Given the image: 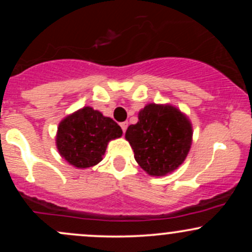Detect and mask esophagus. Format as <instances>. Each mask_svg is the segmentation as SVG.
I'll use <instances>...</instances> for the list:
<instances>
[{"label": "esophagus", "mask_w": 252, "mask_h": 252, "mask_svg": "<svg viewBox=\"0 0 252 252\" xmlns=\"http://www.w3.org/2000/svg\"><path fill=\"white\" fill-rule=\"evenodd\" d=\"M121 128H122L123 132H126V128H128V122H122V123H121Z\"/></svg>", "instance_id": "34e87169"}]
</instances>
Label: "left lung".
Wrapping results in <instances>:
<instances>
[{"mask_svg":"<svg viewBox=\"0 0 252 252\" xmlns=\"http://www.w3.org/2000/svg\"><path fill=\"white\" fill-rule=\"evenodd\" d=\"M126 140L147 174L164 176L186 160L193 140L192 123L172 104L149 103L138 112L137 123L128 126Z\"/></svg>","mask_w":252,"mask_h":252,"instance_id":"left-lung-1","label":"left lung"}]
</instances>
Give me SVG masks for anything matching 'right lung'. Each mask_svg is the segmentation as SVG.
I'll return each instance as SVG.
<instances>
[{
  "mask_svg": "<svg viewBox=\"0 0 252 252\" xmlns=\"http://www.w3.org/2000/svg\"><path fill=\"white\" fill-rule=\"evenodd\" d=\"M121 126L91 106H84L60 121L57 149L71 166L85 169L103 160L110 141L122 136Z\"/></svg>",
  "mask_w": 252,
  "mask_h": 252,
  "instance_id": "add662e5",
  "label": "right lung"
}]
</instances>
